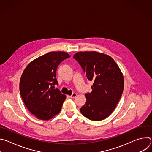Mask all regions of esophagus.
Returning <instances> with one entry per match:
<instances>
[{
	"label": "esophagus",
	"instance_id": "esophagus-1",
	"mask_svg": "<svg viewBox=\"0 0 152 152\" xmlns=\"http://www.w3.org/2000/svg\"><path fill=\"white\" fill-rule=\"evenodd\" d=\"M76 96H77V94H76V93H73V94H72V95L70 96V98H72V99H73V98L76 97Z\"/></svg>",
	"mask_w": 152,
	"mask_h": 152
}]
</instances>
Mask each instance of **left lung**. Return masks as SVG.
Listing matches in <instances>:
<instances>
[{
    "instance_id": "left-lung-1",
    "label": "left lung",
    "mask_w": 152,
    "mask_h": 152,
    "mask_svg": "<svg viewBox=\"0 0 152 152\" xmlns=\"http://www.w3.org/2000/svg\"><path fill=\"white\" fill-rule=\"evenodd\" d=\"M73 58L79 63L87 79L93 82L92 91L85 94L82 114L93 121L105 119L115 110L124 88V77L110 56L95 52H79Z\"/></svg>"
}]
</instances>
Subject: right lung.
Returning <instances> with one entry per match:
<instances>
[{"label":"right lung","instance_id":"right-lung-1","mask_svg":"<svg viewBox=\"0 0 152 152\" xmlns=\"http://www.w3.org/2000/svg\"><path fill=\"white\" fill-rule=\"evenodd\" d=\"M70 56L50 52L31 61L21 75L20 92L28 110L38 119L49 120L59 113L66 96L53 89L58 65Z\"/></svg>","mask_w":152,"mask_h":152}]
</instances>
